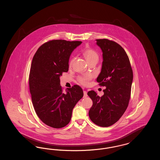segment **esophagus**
I'll use <instances>...</instances> for the list:
<instances>
[{"label": "esophagus", "instance_id": "34e87169", "mask_svg": "<svg viewBox=\"0 0 160 160\" xmlns=\"http://www.w3.org/2000/svg\"><path fill=\"white\" fill-rule=\"evenodd\" d=\"M83 94L84 97V98H85V97H86L88 96V94H87V92L86 91H84Z\"/></svg>", "mask_w": 160, "mask_h": 160}]
</instances>
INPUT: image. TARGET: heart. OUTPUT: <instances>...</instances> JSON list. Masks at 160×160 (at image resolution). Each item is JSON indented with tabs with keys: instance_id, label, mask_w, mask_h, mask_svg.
Here are the masks:
<instances>
[{
	"instance_id": "obj_1",
	"label": "heart",
	"mask_w": 160,
	"mask_h": 160,
	"mask_svg": "<svg viewBox=\"0 0 160 160\" xmlns=\"http://www.w3.org/2000/svg\"><path fill=\"white\" fill-rule=\"evenodd\" d=\"M84 56L85 57V58L86 59L87 61L88 62V63L92 62V61H97L98 62L99 59V55L97 53V52L96 51H95L93 49L91 48H88L86 49L83 52ZM73 59L71 60L69 62V65H71L72 63ZM92 78V76L91 74H84L83 76H80L78 77V82L83 85H88L89 81L91 80Z\"/></svg>"
}]
</instances>
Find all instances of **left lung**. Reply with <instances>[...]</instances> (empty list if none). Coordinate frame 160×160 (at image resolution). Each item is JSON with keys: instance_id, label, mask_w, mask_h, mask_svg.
Instances as JSON below:
<instances>
[{"instance_id": "obj_1", "label": "left lung", "mask_w": 160, "mask_h": 160, "mask_svg": "<svg viewBox=\"0 0 160 160\" xmlns=\"http://www.w3.org/2000/svg\"><path fill=\"white\" fill-rule=\"evenodd\" d=\"M96 41L103 58L97 81L99 86L106 88L101 97L93 91L88 92L93 101L89 116L95 124L107 127L117 122L127 108L133 73L128 56L121 46L107 39Z\"/></svg>"}]
</instances>
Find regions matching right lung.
I'll return each instance as SVG.
<instances>
[{
	"instance_id": "add662e5",
	"label": "right lung",
	"mask_w": 160,
	"mask_h": 160,
	"mask_svg": "<svg viewBox=\"0 0 160 160\" xmlns=\"http://www.w3.org/2000/svg\"><path fill=\"white\" fill-rule=\"evenodd\" d=\"M82 41L52 40L38 48L31 63L29 89L35 111L41 121L54 128L70 122L77 102L83 97L78 85L63 92L60 77L68 72L69 59Z\"/></svg>"
}]
</instances>
